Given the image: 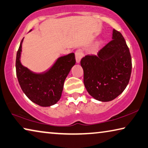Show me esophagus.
<instances>
[{
  "mask_svg": "<svg viewBox=\"0 0 148 148\" xmlns=\"http://www.w3.org/2000/svg\"><path fill=\"white\" fill-rule=\"evenodd\" d=\"M75 56H76V60L77 63L80 62L82 58L84 57V53L82 49H78L75 53Z\"/></svg>",
  "mask_w": 148,
  "mask_h": 148,
  "instance_id": "1",
  "label": "esophagus"
}]
</instances>
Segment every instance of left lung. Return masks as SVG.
Instances as JSON below:
<instances>
[{"label": "left lung", "instance_id": "1", "mask_svg": "<svg viewBox=\"0 0 148 148\" xmlns=\"http://www.w3.org/2000/svg\"><path fill=\"white\" fill-rule=\"evenodd\" d=\"M112 40L97 55H86L80 64L84 83L91 96L100 101H110L127 86L132 72V58L123 35L113 29Z\"/></svg>", "mask_w": 148, "mask_h": 148}]
</instances>
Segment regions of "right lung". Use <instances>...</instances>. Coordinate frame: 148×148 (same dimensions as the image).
Segmentation results:
<instances>
[{
  "instance_id": "obj_1",
  "label": "right lung",
  "mask_w": 148,
  "mask_h": 148,
  "mask_svg": "<svg viewBox=\"0 0 148 148\" xmlns=\"http://www.w3.org/2000/svg\"><path fill=\"white\" fill-rule=\"evenodd\" d=\"M23 40V38L20 43L16 60V76L21 88L34 103L41 107L56 104L61 97L65 79L76 63L74 53L59 57L45 72L35 73L21 63Z\"/></svg>"
}]
</instances>
